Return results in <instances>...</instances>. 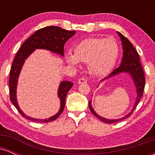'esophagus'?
Instances as JSON below:
<instances>
[{
    "mask_svg": "<svg viewBox=\"0 0 155 155\" xmlns=\"http://www.w3.org/2000/svg\"><path fill=\"white\" fill-rule=\"evenodd\" d=\"M78 83H79V84H85V83H87V79H84V78H81V79H79V81H78Z\"/></svg>",
    "mask_w": 155,
    "mask_h": 155,
    "instance_id": "1",
    "label": "esophagus"
}]
</instances>
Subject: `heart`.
<instances>
[{"label":"heart","instance_id":"obj_1","mask_svg":"<svg viewBox=\"0 0 155 155\" xmlns=\"http://www.w3.org/2000/svg\"><path fill=\"white\" fill-rule=\"evenodd\" d=\"M119 52V46L114 39L91 37L79 42L74 47V54L67 53L65 59L72 66H78L79 62L87 63L90 74L101 76L113 69Z\"/></svg>","mask_w":155,"mask_h":155}]
</instances>
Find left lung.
<instances>
[{
    "mask_svg": "<svg viewBox=\"0 0 155 155\" xmlns=\"http://www.w3.org/2000/svg\"><path fill=\"white\" fill-rule=\"evenodd\" d=\"M117 33H118L119 36L120 37L121 41H122V49H123V56H122V62H121L120 66L115 69V70H114L108 76H106L104 79L101 80V81H104L105 79L113 77V76H116L119 74H121V73H127L132 77L133 82H134L135 87H136V89L137 96L136 102H135L134 106H133L130 112L127 114L126 116L122 117V118L117 119V120H108V119L101 117L93 109L91 104V101H90V102H89V108H90L92 113L97 118H98L99 120L102 121V122L109 124L120 122V121H122L124 120V119L127 118V117L132 114L133 112L136 109L137 105L139 103L140 98L143 96V90H144L145 87L144 72H143L141 64L140 63L139 54H138L136 49H135L133 45L131 44V42L128 39L126 38V37H124L122 33H119V32H117Z\"/></svg>",
    "mask_w": 155,
    "mask_h": 155,
    "instance_id": "obj_1",
    "label": "left lung"
}]
</instances>
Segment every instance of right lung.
Segmentation results:
<instances>
[{
  "instance_id": "1",
  "label": "right lung",
  "mask_w": 155,
  "mask_h": 155,
  "mask_svg": "<svg viewBox=\"0 0 155 155\" xmlns=\"http://www.w3.org/2000/svg\"><path fill=\"white\" fill-rule=\"evenodd\" d=\"M76 33V31H71L64 30L58 26H48L46 28L39 29L35 31L30 38H28L17 51L12 68L10 71L9 77V94L10 100L17 111L19 112L24 118L37 122H49L54 121L58 118L63 111L65 104V97L70 89L72 87L74 84L68 81H63L60 84L58 88V95L60 100V108L59 111L48 119L39 120V119L32 118L25 114L19 107L17 101V86L18 81L19 75L20 74L23 64L29 55L33 52L36 49H47L54 53L63 56L64 45L69 38Z\"/></svg>"
}]
</instances>
